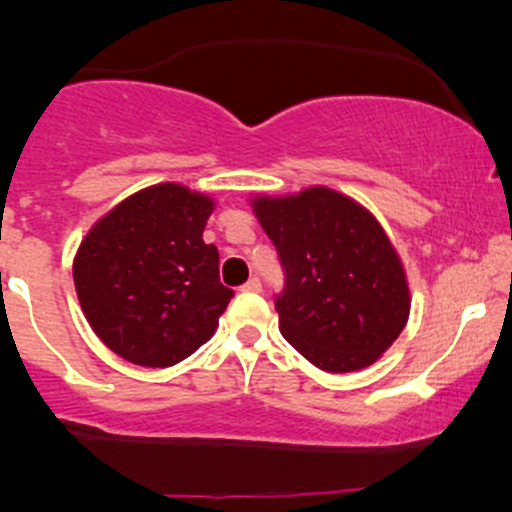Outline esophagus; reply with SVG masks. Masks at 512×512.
I'll return each instance as SVG.
<instances>
[{
    "instance_id": "obj_1",
    "label": "esophagus",
    "mask_w": 512,
    "mask_h": 512,
    "mask_svg": "<svg viewBox=\"0 0 512 512\" xmlns=\"http://www.w3.org/2000/svg\"><path fill=\"white\" fill-rule=\"evenodd\" d=\"M260 289H262L260 277H250V280H247L245 285H242V292H260Z\"/></svg>"
}]
</instances>
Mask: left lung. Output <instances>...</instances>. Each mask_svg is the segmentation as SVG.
I'll use <instances>...</instances> for the list:
<instances>
[{
    "label": "left lung",
    "instance_id": "1",
    "mask_svg": "<svg viewBox=\"0 0 512 512\" xmlns=\"http://www.w3.org/2000/svg\"><path fill=\"white\" fill-rule=\"evenodd\" d=\"M285 287L275 294L282 337L322 371L374 364L406 327L409 285L374 215L329 188L257 198Z\"/></svg>",
    "mask_w": 512,
    "mask_h": 512
}]
</instances>
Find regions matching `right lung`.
Returning a JSON list of instances; mask_svg holds the SVG:
<instances>
[{"mask_svg":"<svg viewBox=\"0 0 512 512\" xmlns=\"http://www.w3.org/2000/svg\"><path fill=\"white\" fill-rule=\"evenodd\" d=\"M213 200L175 183L123 200L81 242L74 285L91 329L111 352L163 369L213 337L232 289L203 230Z\"/></svg>","mask_w":512,"mask_h":512,"instance_id":"add662e5","label":"right lung"}]
</instances>
